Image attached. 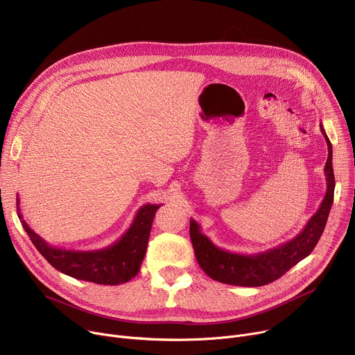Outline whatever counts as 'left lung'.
<instances>
[{"label": "left lung", "instance_id": "8db88e82", "mask_svg": "<svg viewBox=\"0 0 355 355\" xmlns=\"http://www.w3.org/2000/svg\"><path fill=\"white\" fill-rule=\"evenodd\" d=\"M321 132L327 141L328 158L325 162L327 193L315 214L306 223L295 237L278 247L257 254H239L218 248L205 234L196 220H190V237L196 258L204 272L212 279L230 286L261 287L284 275L291 267L305 257H309L317 245L325 228L329 209L334 201V171H333V147L320 124Z\"/></svg>", "mask_w": 355, "mask_h": 355}]
</instances>
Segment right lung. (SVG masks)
I'll list each match as a JSON object with an SVG mask.
<instances>
[{
  "mask_svg": "<svg viewBox=\"0 0 355 355\" xmlns=\"http://www.w3.org/2000/svg\"><path fill=\"white\" fill-rule=\"evenodd\" d=\"M159 205L146 204L138 209L132 224L114 244L92 251H74L50 245L22 218L17 198L18 217L30 240L55 270L69 277L103 286H118L134 278L143 263L153 220Z\"/></svg>",
  "mask_w": 355,
  "mask_h": 355,
  "instance_id": "add662e5",
  "label": "right lung"
}]
</instances>
